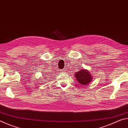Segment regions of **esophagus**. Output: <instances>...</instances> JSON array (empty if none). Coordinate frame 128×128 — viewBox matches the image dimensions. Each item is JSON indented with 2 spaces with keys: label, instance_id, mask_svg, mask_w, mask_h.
Wrapping results in <instances>:
<instances>
[{
  "label": "esophagus",
  "instance_id": "34e87169",
  "mask_svg": "<svg viewBox=\"0 0 128 128\" xmlns=\"http://www.w3.org/2000/svg\"><path fill=\"white\" fill-rule=\"evenodd\" d=\"M65 70V69H62V70H61V72H62V73H64V70Z\"/></svg>",
  "mask_w": 128,
  "mask_h": 128
}]
</instances>
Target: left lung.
<instances>
[{"mask_svg": "<svg viewBox=\"0 0 128 128\" xmlns=\"http://www.w3.org/2000/svg\"><path fill=\"white\" fill-rule=\"evenodd\" d=\"M74 76L75 79L77 80L78 82H79L80 85H84V86L88 85L90 82H92L93 78L90 71L87 69H84V68H80L78 71L74 73Z\"/></svg>", "mask_w": 128, "mask_h": 128, "instance_id": "1", "label": "left lung"}]
</instances>
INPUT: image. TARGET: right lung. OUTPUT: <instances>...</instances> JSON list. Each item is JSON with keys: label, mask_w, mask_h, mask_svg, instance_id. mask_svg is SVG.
Wrapping results in <instances>:
<instances>
[{"label": "right lung", "mask_w": 128, "mask_h": 128, "mask_svg": "<svg viewBox=\"0 0 128 128\" xmlns=\"http://www.w3.org/2000/svg\"><path fill=\"white\" fill-rule=\"evenodd\" d=\"M45 72V73H44V74H44V76H44V80H46L47 78H46V77H46L47 76H48V73H47V72Z\"/></svg>", "instance_id": "1"}]
</instances>
